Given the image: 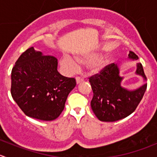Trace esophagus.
Masks as SVG:
<instances>
[{
  "mask_svg": "<svg viewBox=\"0 0 157 157\" xmlns=\"http://www.w3.org/2000/svg\"><path fill=\"white\" fill-rule=\"evenodd\" d=\"M83 80V78L81 77H76V81H77V83H80V82H82Z\"/></svg>",
  "mask_w": 157,
  "mask_h": 157,
  "instance_id": "34e87169",
  "label": "esophagus"
}]
</instances>
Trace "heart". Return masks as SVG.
<instances>
[{"label": "heart", "instance_id": "obj_1", "mask_svg": "<svg viewBox=\"0 0 157 157\" xmlns=\"http://www.w3.org/2000/svg\"><path fill=\"white\" fill-rule=\"evenodd\" d=\"M77 60L78 63H81V64H89V63H93L90 67L91 72L93 73H99L109 62V59L107 57H103L100 58V56L98 54H94V55L88 57L86 58L77 57ZM60 64L65 69L70 71H74L78 68V64L77 63V62L74 61L71 57H68V56H63L62 57L60 60Z\"/></svg>", "mask_w": 157, "mask_h": 157}]
</instances>
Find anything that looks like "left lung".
Instances as JSON below:
<instances>
[{
	"instance_id": "left-lung-1",
	"label": "left lung",
	"mask_w": 157,
	"mask_h": 157,
	"mask_svg": "<svg viewBox=\"0 0 157 157\" xmlns=\"http://www.w3.org/2000/svg\"><path fill=\"white\" fill-rule=\"evenodd\" d=\"M129 58L137 60L138 57L133 51H130ZM136 74L147 80L140 63H137ZM122 79L119 75L118 66L114 63L106 65L98 74L89 77L94 93L90 106L100 121L114 122L124 119L136 109L142 100L147 83L130 91L121 86Z\"/></svg>"
}]
</instances>
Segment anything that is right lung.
I'll list each match as a JSON object with an SVG mask.
<instances>
[{
	"label": "right lung",
	"instance_id": "obj_1",
	"mask_svg": "<svg viewBox=\"0 0 157 157\" xmlns=\"http://www.w3.org/2000/svg\"><path fill=\"white\" fill-rule=\"evenodd\" d=\"M76 80L57 71V59L28 48L11 71L10 93L21 110L34 119L51 121L64 109Z\"/></svg>",
	"mask_w": 157,
	"mask_h": 157
}]
</instances>
